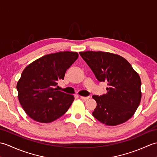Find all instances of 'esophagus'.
<instances>
[{"mask_svg":"<svg viewBox=\"0 0 157 157\" xmlns=\"http://www.w3.org/2000/svg\"><path fill=\"white\" fill-rule=\"evenodd\" d=\"M80 98L82 100H84V101H86V100H88L89 98V96H80Z\"/></svg>","mask_w":157,"mask_h":157,"instance_id":"esophagus-1","label":"esophagus"}]
</instances>
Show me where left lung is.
I'll return each instance as SVG.
<instances>
[{
  "mask_svg": "<svg viewBox=\"0 0 157 157\" xmlns=\"http://www.w3.org/2000/svg\"><path fill=\"white\" fill-rule=\"evenodd\" d=\"M79 55L99 82H106L107 93L92 96L97 103L93 116L106 125H117L134 115L141 101V80L122 56L105 52L86 51Z\"/></svg>",
  "mask_w": 157,
  "mask_h": 157,
  "instance_id": "left-lung-1",
  "label": "left lung"
}]
</instances>
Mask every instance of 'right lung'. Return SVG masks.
Returning a JSON list of instances; mask_svg holds the SVG:
<instances>
[{"mask_svg":"<svg viewBox=\"0 0 157 157\" xmlns=\"http://www.w3.org/2000/svg\"><path fill=\"white\" fill-rule=\"evenodd\" d=\"M78 58L76 52H58L32 62L23 70L17 84L20 104L36 121L50 123L64 115L74 97L55 88Z\"/></svg>","mask_w":157,"mask_h":157,"instance_id":"add662e5","label":"right lung"}]
</instances>
